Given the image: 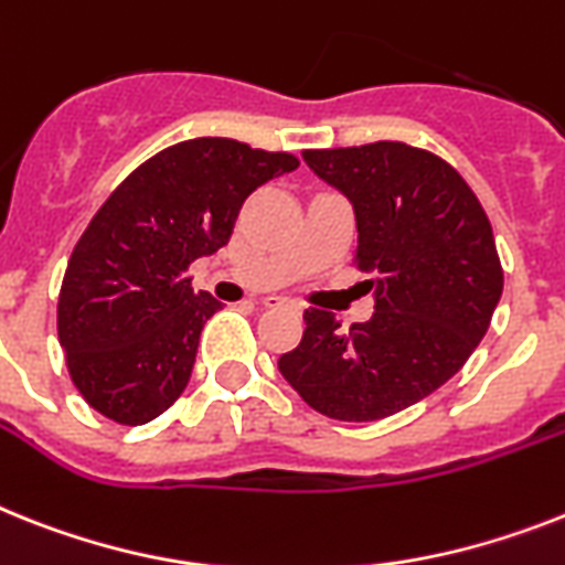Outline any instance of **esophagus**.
Masks as SVG:
<instances>
[{
	"instance_id": "34e87169",
	"label": "esophagus",
	"mask_w": 565,
	"mask_h": 565,
	"mask_svg": "<svg viewBox=\"0 0 565 565\" xmlns=\"http://www.w3.org/2000/svg\"><path fill=\"white\" fill-rule=\"evenodd\" d=\"M279 300H282V297H277V294H265L259 302H263L265 309H271V306H279Z\"/></svg>"
}]
</instances>
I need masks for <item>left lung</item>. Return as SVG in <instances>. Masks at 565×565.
<instances>
[{"mask_svg":"<svg viewBox=\"0 0 565 565\" xmlns=\"http://www.w3.org/2000/svg\"><path fill=\"white\" fill-rule=\"evenodd\" d=\"M302 161L355 210V263L375 277V315L343 332L332 311L306 309L279 372L317 413L377 422L436 393L488 332L502 297L491 222L427 149L377 141L306 149Z\"/></svg>","mask_w":565,"mask_h":565,"instance_id":"left-lung-1","label":"left lung"}]
</instances>
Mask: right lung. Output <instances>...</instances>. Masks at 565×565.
Segmentation results:
<instances>
[{"label": "right lung", "instance_id": "1", "mask_svg": "<svg viewBox=\"0 0 565 565\" xmlns=\"http://www.w3.org/2000/svg\"><path fill=\"white\" fill-rule=\"evenodd\" d=\"M297 167L288 152L193 138L120 181L74 245L57 302L60 347L88 407L135 427L175 404L222 309L184 271L227 245L256 188Z\"/></svg>", "mask_w": 565, "mask_h": 565}]
</instances>
